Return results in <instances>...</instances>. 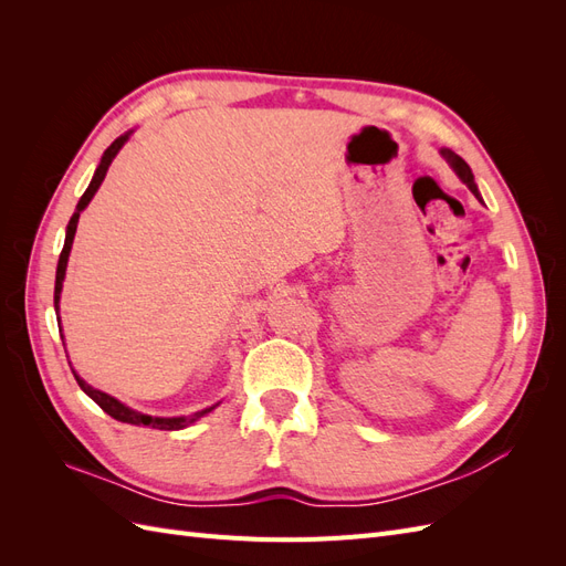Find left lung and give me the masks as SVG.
Instances as JSON below:
<instances>
[{"label": "left lung", "instance_id": "1", "mask_svg": "<svg viewBox=\"0 0 566 566\" xmlns=\"http://www.w3.org/2000/svg\"><path fill=\"white\" fill-rule=\"evenodd\" d=\"M441 156L447 158V163L455 169V175L460 177V181L465 184V186L470 188V191L479 198V191H476V184H474V175H472L470 165H468L465 160H462L460 156H455V153H453V150H449V148H441ZM479 200H482V198H479Z\"/></svg>", "mask_w": 566, "mask_h": 566}]
</instances>
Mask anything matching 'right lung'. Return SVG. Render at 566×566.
Listing matches in <instances>:
<instances>
[{
	"instance_id": "add662e5",
	"label": "right lung",
	"mask_w": 566,
	"mask_h": 566,
	"mask_svg": "<svg viewBox=\"0 0 566 566\" xmlns=\"http://www.w3.org/2000/svg\"><path fill=\"white\" fill-rule=\"evenodd\" d=\"M129 134H132V132H125L123 136H117V139L106 148L104 158H101V163H98V167H96V172H94V177H92V181H90V186H87V191L82 193V198H80V202H77V208H75V212H73L71 221H67V229H65V243H63V250H61V256H59V266H56V285H54V306H56V318H59V321H61V316H59V302H61V290H63V279H65V266H67V256H71V248H73V238H75V231H77L80 212H82L84 208H87L90 200H92V198H94V193L98 191L101 181L106 179V172H108V167H111L113 158L117 156L119 148L125 146V142L129 139ZM61 339H63V335H61ZM73 375H75V380H77L80 389H82L84 394H87L90 399H94L101 408H104L111 418H115V420H119V422H127V424H139V427L144 424V427H153V430H184V427H188L191 422L200 420L202 416H208L210 410H214V408L219 406V403H214V406H210V408L196 410L193 416L156 418V416L139 413V410H132V408H129V406H125L123 401H117L115 397H111V394L101 391V389H94L92 385L84 382L75 370H73Z\"/></svg>"
}]
</instances>
